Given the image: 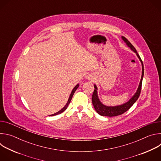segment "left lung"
Listing matches in <instances>:
<instances>
[{
  "label": "left lung",
  "instance_id": "obj_1",
  "mask_svg": "<svg viewBox=\"0 0 161 161\" xmlns=\"http://www.w3.org/2000/svg\"><path fill=\"white\" fill-rule=\"evenodd\" d=\"M122 39L123 41L126 43V44L128 46V47L132 50L134 53H136V55L140 59L142 65V78L140 82V85L138 86V88H137V90L136 91V92L135 94L132 97V98L127 103L119 105V106H108L104 105L99 100L98 96H97V88L96 85H94V91L92 95V101L93 106L95 108V110L97 111L98 114H99L101 116H105V117H115L120 115V114H123L125 111H127L134 104V103L138 99L140 93H141V90H142V81H143V78L144 75V67H143V62L139 55V54L137 53L136 48L133 47L132 44L124 36L122 37Z\"/></svg>",
  "mask_w": 161,
  "mask_h": 161
}]
</instances>
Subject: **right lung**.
I'll use <instances>...</instances> for the list:
<instances>
[{"mask_svg":"<svg viewBox=\"0 0 161 161\" xmlns=\"http://www.w3.org/2000/svg\"><path fill=\"white\" fill-rule=\"evenodd\" d=\"M78 86H79V85L77 84V85L74 87V88L73 89V90H72V92H71V94H70L69 97V99H68V101H67V103H66V104L65 105V106H64L62 109H61L59 111H58V112H57V113H54V114H51V115H50V116H54V115H57V114H60V113H62V112H64V111L67 109L68 105L69 104V103H70V102H71V99H72V97H73V95H74V94H75V91H76V89L78 88Z\"/></svg>","mask_w":161,"mask_h":161,"instance_id":"obj_1","label":"right lung"}]
</instances>
